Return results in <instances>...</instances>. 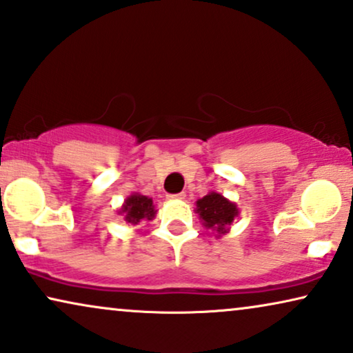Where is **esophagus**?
Returning <instances> with one entry per match:
<instances>
[{
    "mask_svg": "<svg viewBox=\"0 0 353 353\" xmlns=\"http://www.w3.org/2000/svg\"><path fill=\"white\" fill-rule=\"evenodd\" d=\"M168 197H170V199H185L186 192H178V194H170Z\"/></svg>",
    "mask_w": 353,
    "mask_h": 353,
    "instance_id": "esophagus-1",
    "label": "esophagus"
}]
</instances>
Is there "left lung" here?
<instances>
[{
	"label": "left lung",
	"mask_w": 353,
	"mask_h": 353,
	"mask_svg": "<svg viewBox=\"0 0 353 353\" xmlns=\"http://www.w3.org/2000/svg\"><path fill=\"white\" fill-rule=\"evenodd\" d=\"M196 212L199 214V219L205 228L215 230L220 236L228 233L230 225L239 215V209L234 202L228 201L215 191H210L202 199H197Z\"/></svg>",
	"instance_id": "1"
}]
</instances>
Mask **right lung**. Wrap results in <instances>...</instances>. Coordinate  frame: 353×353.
Wrapping results in <instances>:
<instances>
[{
  "label": "right lung",
  "instance_id": "1",
  "mask_svg": "<svg viewBox=\"0 0 353 353\" xmlns=\"http://www.w3.org/2000/svg\"><path fill=\"white\" fill-rule=\"evenodd\" d=\"M156 209L152 205V199L148 196L133 192L125 199L122 209L119 210L120 215L125 216V221L137 225L141 220H152L156 216Z\"/></svg>",
  "mask_w": 353,
  "mask_h": 353
}]
</instances>
